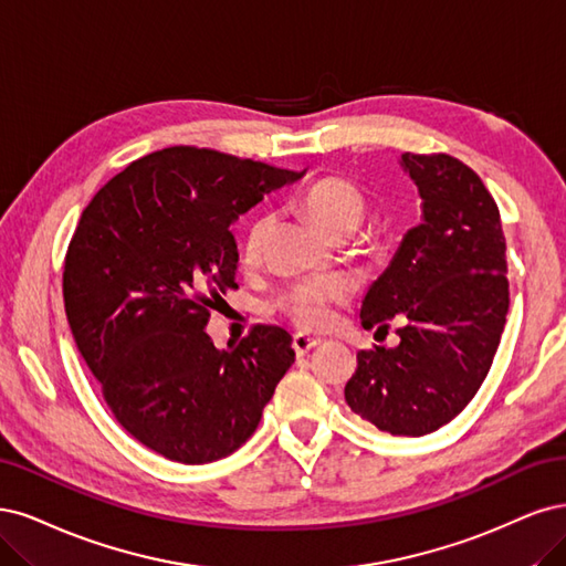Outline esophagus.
Masks as SVG:
<instances>
[{"label": "esophagus", "mask_w": 566, "mask_h": 566, "mask_svg": "<svg viewBox=\"0 0 566 566\" xmlns=\"http://www.w3.org/2000/svg\"><path fill=\"white\" fill-rule=\"evenodd\" d=\"M319 343H322L319 338H310L307 334H296V336H294V350H296L298 357H303V355H307L313 348H317Z\"/></svg>", "instance_id": "1"}]
</instances>
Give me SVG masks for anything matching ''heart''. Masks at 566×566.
Returning <instances> with one entry per match:
<instances>
[{
	"mask_svg": "<svg viewBox=\"0 0 566 566\" xmlns=\"http://www.w3.org/2000/svg\"><path fill=\"white\" fill-rule=\"evenodd\" d=\"M301 205L305 213L329 234L353 232L364 216L361 192L350 184L348 178L326 176L315 180L303 197ZM270 216L256 213L244 228L242 237V259L253 263L263 251V242L270 230ZM350 294V284L338 277H317L291 284L277 298V307L289 315L303 329H319L329 319L332 303L343 301Z\"/></svg>",
	"mask_w": 566,
	"mask_h": 566,
	"instance_id": "obj_1",
	"label": "heart"
}]
</instances>
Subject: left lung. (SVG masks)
I'll list each match as a JSON object with an SVG mask.
<instances>
[{"label": "left lung", "instance_id": "left-lung-1", "mask_svg": "<svg viewBox=\"0 0 566 566\" xmlns=\"http://www.w3.org/2000/svg\"><path fill=\"white\" fill-rule=\"evenodd\" d=\"M423 199L386 272L361 301L364 329L402 319L397 348L357 353L345 402L390 434L421 437L459 416L494 361L510 305L501 213L482 178L451 155L405 153Z\"/></svg>", "mask_w": 566, "mask_h": 566}]
</instances>
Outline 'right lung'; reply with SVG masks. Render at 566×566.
<instances>
[{
    "mask_svg": "<svg viewBox=\"0 0 566 566\" xmlns=\"http://www.w3.org/2000/svg\"><path fill=\"white\" fill-rule=\"evenodd\" d=\"M301 176L176 145L132 161L82 211L63 270L70 329L119 426L164 459L240 449L294 364L282 326L256 324L230 350L205 326L237 289L230 226Z\"/></svg>",
    "mask_w": 566,
    "mask_h": 566,
    "instance_id": "right-lung-1",
    "label": "right lung"
}]
</instances>
